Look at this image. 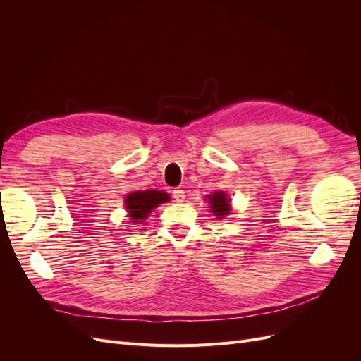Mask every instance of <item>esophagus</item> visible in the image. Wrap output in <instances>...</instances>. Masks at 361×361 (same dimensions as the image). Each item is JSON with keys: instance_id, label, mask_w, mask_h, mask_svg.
Returning a JSON list of instances; mask_svg holds the SVG:
<instances>
[{"instance_id": "obj_1", "label": "esophagus", "mask_w": 361, "mask_h": 361, "mask_svg": "<svg viewBox=\"0 0 361 361\" xmlns=\"http://www.w3.org/2000/svg\"><path fill=\"white\" fill-rule=\"evenodd\" d=\"M173 199L176 200L178 203H182V202L185 200V192H183V190L174 188V190H173Z\"/></svg>"}]
</instances>
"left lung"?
<instances>
[{
    "instance_id": "8db88e82",
    "label": "left lung",
    "mask_w": 361,
    "mask_h": 361,
    "mask_svg": "<svg viewBox=\"0 0 361 361\" xmlns=\"http://www.w3.org/2000/svg\"><path fill=\"white\" fill-rule=\"evenodd\" d=\"M209 202H211V207H212V212L216 216H223L227 215L228 211H231V206H228V200H227V195H224L223 192H215L212 195H209Z\"/></svg>"
}]
</instances>
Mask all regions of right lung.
I'll return each mask as SVG.
<instances>
[{
  "instance_id": "add662e5",
  "label": "right lung",
  "mask_w": 361,
  "mask_h": 361,
  "mask_svg": "<svg viewBox=\"0 0 361 361\" xmlns=\"http://www.w3.org/2000/svg\"><path fill=\"white\" fill-rule=\"evenodd\" d=\"M167 200H170L169 194L157 191V190H146V191H137L133 194H128L126 207H128L130 220H134L133 223L145 220L152 209H155L159 203L167 202Z\"/></svg>"
}]
</instances>
